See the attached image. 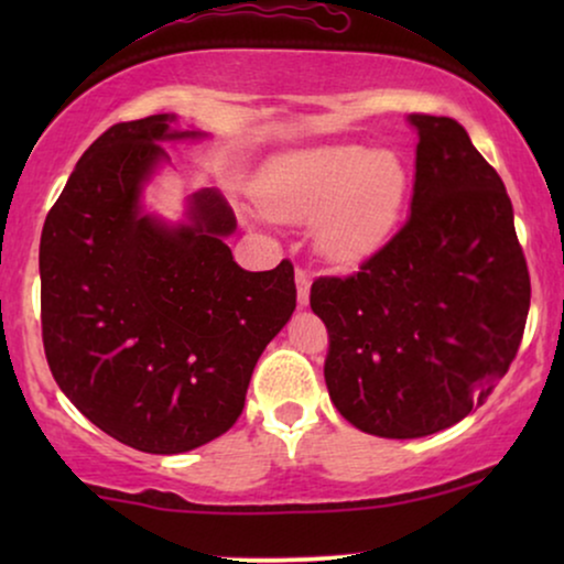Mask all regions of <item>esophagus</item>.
<instances>
[{
  "label": "esophagus",
  "instance_id": "obj_1",
  "mask_svg": "<svg viewBox=\"0 0 564 564\" xmlns=\"http://www.w3.org/2000/svg\"><path fill=\"white\" fill-rule=\"evenodd\" d=\"M295 284H297V305L305 307L307 300H311V274L303 272V269H297Z\"/></svg>",
  "mask_w": 564,
  "mask_h": 564
}]
</instances>
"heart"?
<instances>
[{
  "mask_svg": "<svg viewBox=\"0 0 564 564\" xmlns=\"http://www.w3.org/2000/svg\"><path fill=\"white\" fill-rule=\"evenodd\" d=\"M408 189L411 174L395 151L359 143L280 153L257 182L261 207L274 220H315V249L341 267L361 264L390 241Z\"/></svg>",
  "mask_w": 564,
  "mask_h": 564,
  "instance_id": "heart-1",
  "label": "heart"
}]
</instances>
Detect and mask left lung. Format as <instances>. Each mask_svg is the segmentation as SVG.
Segmentation results:
<instances>
[{"label": "left lung", "instance_id": "obj_1", "mask_svg": "<svg viewBox=\"0 0 564 564\" xmlns=\"http://www.w3.org/2000/svg\"><path fill=\"white\" fill-rule=\"evenodd\" d=\"M408 122L419 145L405 226L357 274L311 288L328 395L382 438L436 434L480 405L519 351L531 300L503 180L457 120Z\"/></svg>", "mask_w": 564, "mask_h": 564}]
</instances>
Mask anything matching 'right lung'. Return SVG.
<instances>
[{
  "label": "right lung",
  "mask_w": 564,
  "mask_h": 564,
  "mask_svg": "<svg viewBox=\"0 0 564 564\" xmlns=\"http://www.w3.org/2000/svg\"><path fill=\"white\" fill-rule=\"evenodd\" d=\"M176 115L118 122L84 151L41 236L45 359L58 388L118 442L149 454L197 449L234 426L253 367L295 311V269L246 272L218 189L184 220L145 213L169 153L199 141Z\"/></svg>",
  "instance_id": "right-lung-1"
}]
</instances>
